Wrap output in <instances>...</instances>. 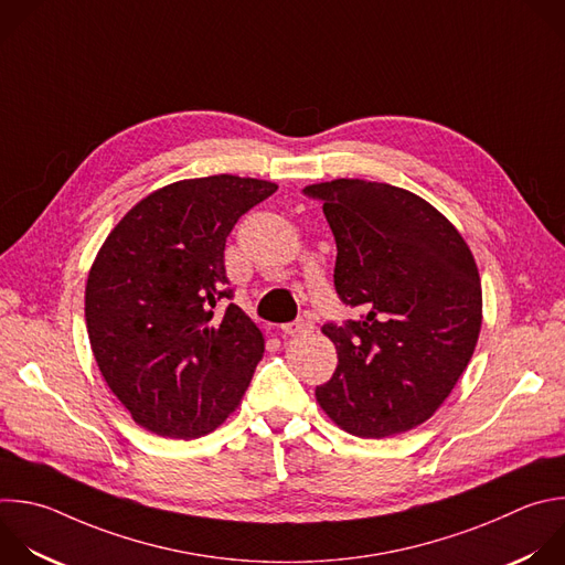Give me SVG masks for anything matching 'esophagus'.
I'll return each mask as SVG.
<instances>
[{"label":"esophagus","instance_id":"34e87169","mask_svg":"<svg viewBox=\"0 0 565 565\" xmlns=\"http://www.w3.org/2000/svg\"><path fill=\"white\" fill-rule=\"evenodd\" d=\"M310 328H312V326H310L308 321H303V319H297V321L284 323V326H281V332H284V334H288V337H299V334L308 332Z\"/></svg>","mask_w":565,"mask_h":565}]
</instances>
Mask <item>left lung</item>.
<instances>
[{
  "label": "left lung",
  "mask_w": 565,
  "mask_h": 565,
  "mask_svg": "<svg viewBox=\"0 0 565 565\" xmlns=\"http://www.w3.org/2000/svg\"><path fill=\"white\" fill-rule=\"evenodd\" d=\"M337 244L334 290L359 310L323 323L337 370L317 402L345 433L382 439L435 415L481 330V281L457 228L404 188L334 179L303 188Z\"/></svg>",
  "instance_id": "1"
}]
</instances>
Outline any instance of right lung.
<instances>
[{
    "instance_id": "right-lung-1",
    "label": "right lung",
    "mask_w": 565,
    "mask_h": 565,
    "mask_svg": "<svg viewBox=\"0 0 565 565\" xmlns=\"http://www.w3.org/2000/svg\"><path fill=\"white\" fill-rule=\"evenodd\" d=\"M277 185L213 174L141 200L104 242L86 326L108 388L146 430L195 439L239 406L264 334L231 303L226 237Z\"/></svg>"
}]
</instances>
